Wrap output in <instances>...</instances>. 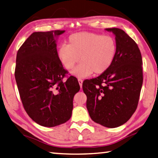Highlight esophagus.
Instances as JSON below:
<instances>
[{"label":"esophagus","mask_w":158,"mask_h":158,"mask_svg":"<svg viewBox=\"0 0 158 158\" xmlns=\"http://www.w3.org/2000/svg\"><path fill=\"white\" fill-rule=\"evenodd\" d=\"M78 82H79L80 88H82V80L81 79H80V78H78Z\"/></svg>","instance_id":"34e87169"}]
</instances>
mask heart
<instances>
[{"mask_svg":"<svg viewBox=\"0 0 158 158\" xmlns=\"http://www.w3.org/2000/svg\"><path fill=\"white\" fill-rule=\"evenodd\" d=\"M116 43L111 35L91 32H80L71 35L67 45L58 50V58L68 71L73 69L79 61L81 63L71 74L85 78L91 74H102L109 69L116 53Z\"/></svg>","mask_w":158,"mask_h":158,"instance_id":"1","label":"heart"}]
</instances>
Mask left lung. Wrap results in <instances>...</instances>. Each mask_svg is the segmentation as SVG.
<instances>
[{
	"label": "left lung",
	"instance_id": "obj_1",
	"mask_svg": "<svg viewBox=\"0 0 158 158\" xmlns=\"http://www.w3.org/2000/svg\"><path fill=\"white\" fill-rule=\"evenodd\" d=\"M105 30L115 35L114 60L100 76L84 81L82 89L92 120L115 128L127 123L136 110L143 82L142 60L138 44L123 30Z\"/></svg>",
	"mask_w": 158,
	"mask_h": 158
}]
</instances>
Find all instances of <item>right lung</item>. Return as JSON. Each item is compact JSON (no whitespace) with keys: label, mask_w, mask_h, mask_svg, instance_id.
Here are the masks:
<instances>
[{"label":"right lung","mask_w":158,"mask_h":158,"mask_svg":"<svg viewBox=\"0 0 158 158\" xmlns=\"http://www.w3.org/2000/svg\"><path fill=\"white\" fill-rule=\"evenodd\" d=\"M65 31L34 32L16 55L15 78L24 109L41 126L53 127L71 117L80 90L75 77L62 82L67 71L58 58L57 40Z\"/></svg>","instance_id":"1"}]
</instances>
